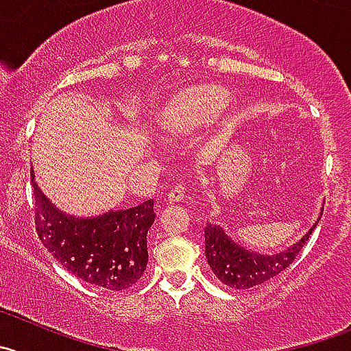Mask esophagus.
<instances>
[{"instance_id":"obj_1","label":"esophagus","mask_w":351,"mask_h":351,"mask_svg":"<svg viewBox=\"0 0 351 351\" xmlns=\"http://www.w3.org/2000/svg\"><path fill=\"white\" fill-rule=\"evenodd\" d=\"M184 195H186L184 188H182L181 184H176V186H173V188L169 191V195H167V198H169L170 203H179L182 198H184Z\"/></svg>"}]
</instances>
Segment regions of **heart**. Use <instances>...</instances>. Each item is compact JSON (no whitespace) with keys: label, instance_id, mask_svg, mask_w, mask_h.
Segmentation results:
<instances>
[{"label":"heart","instance_id":"obj_1","mask_svg":"<svg viewBox=\"0 0 351 351\" xmlns=\"http://www.w3.org/2000/svg\"><path fill=\"white\" fill-rule=\"evenodd\" d=\"M231 103V95L212 82L186 86L156 105L153 123L162 138L182 139L206 128Z\"/></svg>","mask_w":351,"mask_h":351}]
</instances>
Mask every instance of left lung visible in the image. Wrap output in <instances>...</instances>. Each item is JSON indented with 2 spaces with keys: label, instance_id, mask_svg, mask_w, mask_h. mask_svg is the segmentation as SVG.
Here are the masks:
<instances>
[{
  "label": "left lung",
  "instance_id": "left-lung-1",
  "mask_svg": "<svg viewBox=\"0 0 351 351\" xmlns=\"http://www.w3.org/2000/svg\"><path fill=\"white\" fill-rule=\"evenodd\" d=\"M324 206L320 208L319 219L315 220L308 232L302 236L296 243L288 246L286 250L272 255H263L260 252L245 248L236 243L228 232L223 231L222 226L212 223L206 220L203 234H205V256L210 269L215 274V278L229 288L234 289H250L255 286L263 285L270 278L278 276L295 260V256L302 252L308 236L315 229L317 222L320 220Z\"/></svg>",
  "mask_w": 351,
  "mask_h": 351
}]
</instances>
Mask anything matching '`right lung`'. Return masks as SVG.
I'll return each instance as SVG.
<instances>
[{
    "mask_svg": "<svg viewBox=\"0 0 351 351\" xmlns=\"http://www.w3.org/2000/svg\"><path fill=\"white\" fill-rule=\"evenodd\" d=\"M36 231L45 248L81 281L122 291L138 282L148 265V236L155 222L153 199L123 210L77 217L60 210L41 191L31 170Z\"/></svg>",
    "mask_w": 351,
    "mask_h": 351,
    "instance_id": "1",
    "label": "right lung"
}]
</instances>
